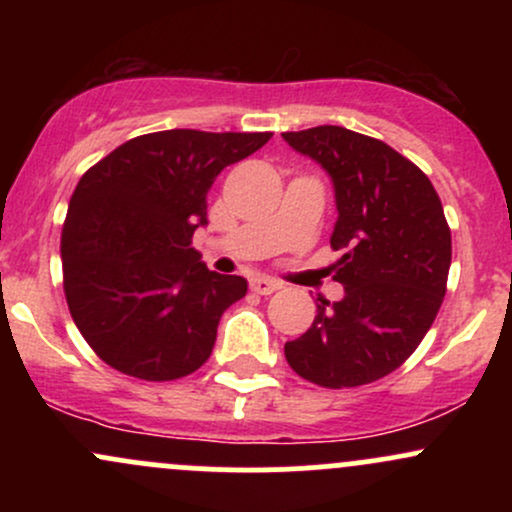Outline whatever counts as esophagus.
Segmentation results:
<instances>
[{
    "label": "esophagus",
    "mask_w": 512,
    "mask_h": 512,
    "mask_svg": "<svg viewBox=\"0 0 512 512\" xmlns=\"http://www.w3.org/2000/svg\"><path fill=\"white\" fill-rule=\"evenodd\" d=\"M250 289L255 293H260V296H269V293L279 291L281 284H279V281H274V279H264V276H252Z\"/></svg>",
    "instance_id": "obj_1"
}]
</instances>
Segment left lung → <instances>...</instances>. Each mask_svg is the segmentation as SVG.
Instances as JSON below:
<instances>
[{
  "label": "left lung",
  "instance_id": "obj_1",
  "mask_svg": "<svg viewBox=\"0 0 512 512\" xmlns=\"http://www.w3.org/2000/svg\"><path fill=\"white\" fill-rule=\"evenodd\" d=\"M284 142L330 175L337 202L332 248L337 303L320 298L310 330L286 342L289 366L342 390L397 370L431 330L448 284L450 228L431 180L392 146L322 125Z\"/></svg>",
  "mask_w": 512,
  "mask_h": 512
}]
</instances>
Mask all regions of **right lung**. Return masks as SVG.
Instances as JSON below:
<instances>
[{
    "label": "right lung",
    "mask_w": 512,
    "mask_h": 512,
    "mask_svg": "<svg viewBox=\"0 0 512 512\" xmlns=\"http://www.w3.org/2000/svg\"><path fill=\"white\" fill-rule=\"evenodd\" d=\"M269 132L166 129L117 146L76 185L62 228L64 296L84 339L132 378L175 380L211 356L243 276L207 269L192 236L216 175Z\"/></svg>",
    "instance_id": "obj_1"
}]
</instances>
